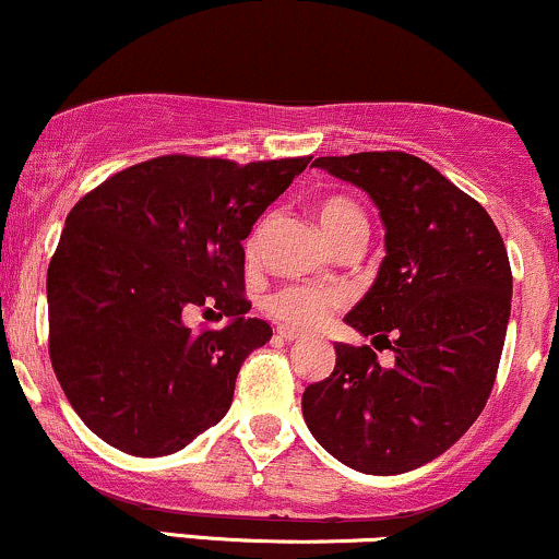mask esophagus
Returning <instances> with one entry per match:
<instances>
[{
    "mask_svg": "<svg viewBox=\"0 0 559 559\" xmlns=\"http://www.w3.org/2000/svg\"><path fill=\"white\" fill-rule=\"evenodd\" d=\"M275 333H278V336L284 338V342H297V338H301V333L294 331V329H288V325H281V329L275 331Z\"/></svg>",
    "mask_w": 559,
    "mask_h": 559,
    "instance_id": "1",
    "label": "esophagus"
}]
</instances>
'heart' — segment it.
<instances>
[{"mask_svg":"<svg viewBox=\"0 0 559 559\" xmlns=\"http://www.w3.org/2000/svg\"><path fill=\"white\" fill-rule=\"evenodd\" d=\"M316 213L320 228L329 236L333 247H342L344 241L355 239V236H368V217H365L355 199L344 194L323 197L318 202ZM258 247L260 234H252L247 241L249 258L258 252ZM338 307H342V297L336 292H325V288L305 284L284 286L265 299V310L278 323L292 325V329L299 331H312L318 325H323Z\"/></svg>","mask_w":559,"mask_h":559,"instance_id":"obj_1","label":"heart"}]
</instances>
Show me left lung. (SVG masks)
<instances>
[{
  "label": "left lung",
  "mask_w": 559,
  "mask_h": 559,
  "mask_svg": "<svg viewBox=\"0 0 559 559\" xmlns=\"http://www.w3.org/2000/svg\"><path fill=\"white\" fill-rule=\"evenodd\" d=\"M316 168L360 186L381 210L386 258L346 325L394 352L336 344V368L301 394L318 444L370 476L431 463L489 400L512 271L484 207L407 152L318 157Z\"/></svg>",
  "instance_id": "8db88e82"
}]
</instances>
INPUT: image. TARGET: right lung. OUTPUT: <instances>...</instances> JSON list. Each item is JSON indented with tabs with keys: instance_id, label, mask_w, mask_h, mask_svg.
<instances>
[{
	"instance_id": "add662e5",
	"label": "right lung",
	"mask_w": 559,
	"mask_h": 559,
	"mask_svg": "<svg viewBox=\"0 0 559 559\" xmlns=\"http://www.w3.org/2000/svg\"><path fill=\"white\" fill-rule=\"evenodd\" d=\"M310 159L165 155L70 210L47 273L49 360L102 441L163 457L228 413L243 360L273 336L247 318L241 241ZM194 306L231 323L189 330Z\"/></svg>"
}]
</instances>
